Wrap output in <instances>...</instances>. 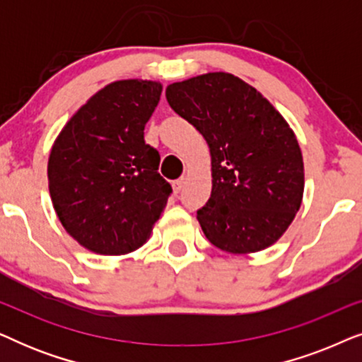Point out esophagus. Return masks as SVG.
<instances>
[{
  "label": "esophagus",
  "mask_w": 362,
  "mask_h": 362,
  "mask_svg": "<svg viewBox=\"0 0 362 362\" xmlns=\"http://www.w3.org/2000/svg\"><path fill=\"white\" fill-rule=\"evenodd\" d=\"M182 187H185V177H181V180L173 182V189H175V194H180V192L182 191Z\"/></svg>",
  "instance_id": "34e87169"
}]
</instances>
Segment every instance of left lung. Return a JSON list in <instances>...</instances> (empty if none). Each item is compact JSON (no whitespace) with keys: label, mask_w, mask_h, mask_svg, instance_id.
I'll list each match as a JSON object with an SVG mask.
<instances>
[{"label":"left lung","mask_w":362,"mask_h":362,"mask_svg":"<svg viewBox=\"0 0 362 362\" xmlns=\"http://www.w3.org/2000/svg\"><path fill=\"white\" fill-rule=\"evenodd\" d=\"M166 100L209 145L212 191L197 211L207 240L230 254L279 240L300 209L305 186L298 141L284 117L226 72L171 83Z\"/></svg>","instance_id":"obj_1"}]
</instances>
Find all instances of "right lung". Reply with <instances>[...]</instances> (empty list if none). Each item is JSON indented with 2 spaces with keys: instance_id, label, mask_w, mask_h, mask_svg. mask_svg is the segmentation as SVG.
I'll return each mask as SVG.
<instances>
[{
  "instance_id": "1",
  "label": "right lung",
  "mask_w": 362,
  "mask_h": 362,
  "mask_svg": "<svg viewBox=\"0 0 362 362\" xmlns=\"http://www.w3.org/2000/svg\"><path fill=\"white\" fill-rule=\"evenodd\" d=\"M161 86L118 81L74 115L49 156V192L64 229L86 249L123 255L145 244L171 185L158 173L160 153L145 125Z\"/></svg>"
}]
</instances>
